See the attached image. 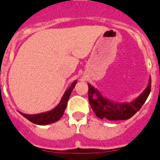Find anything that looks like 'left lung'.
I'll return each instance as SVG.
<instances>
[{"label": "left lung", "instance_id": "1", "mask_svg": "<svg viewBox=\"0 0 160 160\" xmlns=\"http://www.w3.org/2000/svg\"><path fill=\"white\" fill-rule=\"evenodd\" d=\"M88 88V99L97 117L110 121L126 120L139 111L146 102L151 91V79L146 90L136 99L130 103L114 102L102 97L99 91L89 83Z\"/></svg>", "mask_w": 160, "mask_h": 160}]
</instances>
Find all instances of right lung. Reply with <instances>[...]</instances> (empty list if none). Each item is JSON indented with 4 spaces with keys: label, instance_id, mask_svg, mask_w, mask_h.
Returning a JSON list of instances; mask_svg holds the SVG:
<instances>
[{
    "label": "right lung",
    "instance_id": "obj_1",
    "mask_svg": "<svg viewBox=\"0 0 160 160\" xmlns=\"http://www.w3.org/2000/svg\"><path fill=\"white\" fill-rule=\"evenodd\" d=\"M76 83H77V80H75L70 85V88L66 90L60 102L52 110L37 114H23L22 112H20V114L23 115L25 118L28 119V121H30L31 122L36 124V125H46L57 122L62 118V114H64V111H65L66 108H67V101H68L69 98H70L72 90H73Z\"/></svg>",
    "mask_w": 160,
    "mask_h": 160
}]
</instances>
